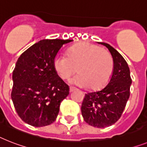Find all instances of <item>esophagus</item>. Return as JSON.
Returning a JSON list of instances; mask_svg holds the SVG:
<instances>
[{"label":"esophagus","instance_id":"esophagus-1","mask_svg":"<svg viewBox=\"0 0 147 147\" xmlns=\"http://www.w3.org/2000/svg\"><path fill=\"white\" fill-rule=\"evenodd\" d=\"M76 88H75V87H73V86H71L70 87V92H73V91H74V90H76Z\"/></svg>","mask_w":147,"mask_h":147}]
</instances>
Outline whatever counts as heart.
<instances>
[{"label": "heart", "instance_id": "1", "mask_svg": "<svg viewBox=\"0 0 147 147\" xmlns=\"http://www.w3.org/2000/svg\"><path fill=\"white\" fill-rule=\"evenodd\" d=\"M53 68L60 78L68 80L76 71L79 74L73 82L80 86L98 90L110 81L113 71L111 55L97 45L80 43L70 47L67 56L56 55L53 61Z\"/></svg>", "mask_w": 147, "mask_h": 147}]
</instances>
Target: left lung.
I'll return each mask as SVG.
<instances>
[{
	"mask_svg": "<svg viewBox=\"0 0 147 147\" xmlns=\"http://www.w3.org/2000/svg\"><path fill=\"white\" fill-rule=\"evenodd\" d=\"M99 43L105 46L112 55L113 71L110 82L103 89L85 94L81 112L89 125L106 128L114 124L122 116L130 96L131 78L122 55L107 43Z\"/></svg>",
	"mask_w": 147,
	"mask_h": 147,
	"instance_id": "obj_1",
	"label": "left lung"
}]
</instances>
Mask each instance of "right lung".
Returning a JSON list of instances; mask_svg holds the SVG:
<instances>
[{"mask_svg": "<svg viewBox=\"0 0 147 147\" xmlns=\"http://www.w3.org/2000/svg\"><path fill=\"white\" fill-rule=\"evenodd\" d=\"M72 40H42L20 55L13 72L11 98L22 121L34 127L52 124L69 86L57 74L53 61L64 44Z\"/></svg>", "mask_w": 147, "mask_h": 147, "instance_id": "obj_1", "label": "right lung"}]
</instances>
